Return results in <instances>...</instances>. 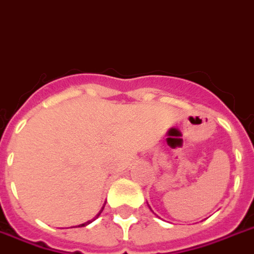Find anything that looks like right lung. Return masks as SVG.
Returning a JSON list of instances; mask_svg holds the SVG:
<instances>
[{"label": "right lung", "instance_id": "right-lung-1", "mask_svg": "<svg viewBox=\"0 0 254 254\" xmlns=\"http://www.w3.org/2000/svg\"><path fill=\"white\" fill-rule=\"evenodd\" d=\"M103 209H104V206H103V207H102V210H100V211H99V214H98V215H96V216H95L94 219H91V220H88V222H86V223H82V224H79V226H78V227H84V226H87V224H90V223H91L92 220H95V219H96V218H98V216H99V215H100V214H102Z\"/></svg>", "mask_w": 254, "mask_h": 254}]
</instances>
